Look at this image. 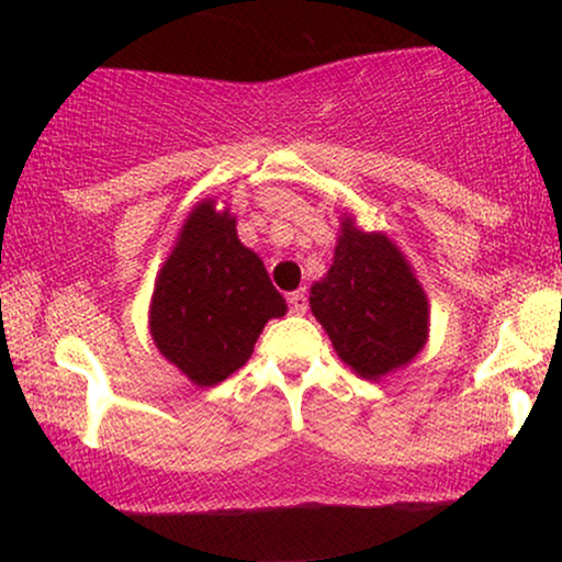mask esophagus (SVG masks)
Masks as SVG:
<instances>
[{"mask_svg":"<svg viewBox=\"0 0 562 562\" xmlns=\"http://www.w3.org/2000/svg\"><path fill=\"white\" fill-rule=\"evenodd\" d=\"M288 303H290V312H293V314H303L308 308L306 293H303V290H295V293H290Z\"/></svg>","mask_w":562,"mask_h":562,"instance_id":"obj_1","label":"esophagus"}]
</instances>
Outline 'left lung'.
Returning a JSON list of instances; mask_svg holds the SVG:
<instances>
[{
	"instance_id": "obj_1",
	"label": "left lung",
	"mask_w": 562,
	"mask_h": 562,
	"mask_svg": "<svg viewBox=\"0 0 562 562\" xmlns=\"http://www.w3.org/2000/svg\"><path fill=\"white\" fill-rule=\"evenodd\" d=\"M308 306L359 378L402 370L428 344L430 303L415 269L385 232L359 229L351 214L340 218L333 263Z\"/></svg>"
}]
</instances>
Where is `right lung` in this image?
Here are the masks:
<instances>
[{
	"label": "right lung",
	"mask_w": 562,
	"mask_h": 562,
	"mask_svg": "<svg viewBox=\"0 0 562 562\" xmlns=\"http://www.w3.org/2000/svg\"><path fill=\"white\" fill-rule=\"evenodd\" d=\"M285 312L259 254L237 237L229 209L200 200L153 288L147 325L166 362L198 389H211L248 362L263 325Z\"/></svg>",
	"instance_id": "right-lung-1"
}]
</instances>
